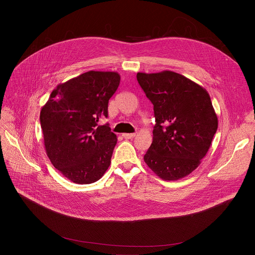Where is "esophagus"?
<instances>
[{
	"label": "esophagus",
	"instance_id": "34e87169",
	"mask_svg": "<svg viewBox=\"0 0 255 255\" xmlns=\"http://www.w3.org/2000/svg\"><path fill=\"white\" fill-rule=\"evenodd\" d=\"M134 136H135V133H124V134H123V137L126 138V139L133 138Z\"/></svg>",
	"mask_w": 255,
	"mask_h": 255
}]
</instances>
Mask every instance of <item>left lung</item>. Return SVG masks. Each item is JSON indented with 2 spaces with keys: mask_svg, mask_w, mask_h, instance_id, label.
<instances>
[{
  "mask_svg": "<svg viewBox=\"0 0 255 255\" xmlns=\"http://www.w3.org/2000/svg\"><path fill=\"white\" fill-rule=\"evenodd\" d=\"M137 82L154 105L156 125L144 162L164 181L190 173L207 155L218 128L209 93L173 71L138 72Z\"/></svg>",
  "mask_w": 255,
  "mask_h": 255,
  "instance_id": "8db88e82",
  "label": "left lung"
}]
</instances>
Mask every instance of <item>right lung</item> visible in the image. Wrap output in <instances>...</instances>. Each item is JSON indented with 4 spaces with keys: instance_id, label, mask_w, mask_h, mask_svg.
Masks as SVG:
<instances>
[{
    "instance_id": "add662e5",
    "label": "right lung",
    "mask_w": 255,
    "mask_h": 255,
    "mask_svg": "<svg viewBox=\"0 0 255 255\" xmlns=\"http://www.w3.org/2000/svg\"><path fill=\"white\" fill-rule=\"evenodd\" d=\"M120 80L115 71H88L58 85L40 112L46 155L73 183L96 182L111 165L118 138L98 122Z\"/></svg>"
}]
</instances>
